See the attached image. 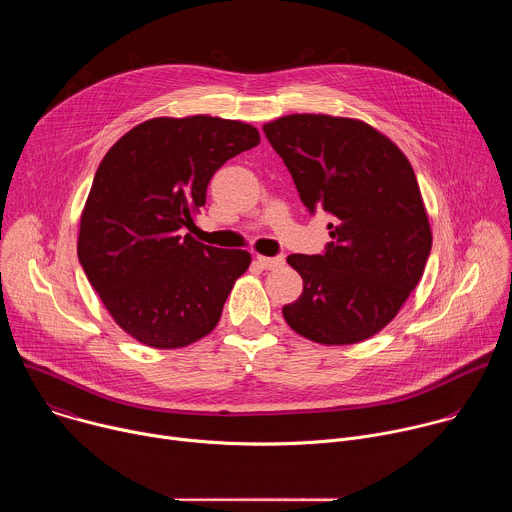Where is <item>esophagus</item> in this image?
<instances>
[{"mask_svg":"<svg viewBox=\"0 0 512 512\" xmlns=\"http://www.w3.org/2000/svg\"><path fill=\"white\" fill-rule=\"evenodd\" d=\"M257 263L263 267V269H275V267H281L285 263V259L279 255V257H265V255H257Z\"/></svg>","mask_w":512,"mask_h":512,"instance_id":"esophagus-1","label":"esophagus"}]
</instances>
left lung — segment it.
Segmentation results:
<instances>
[{"instance_id": "obj_1", "label": "left lung", "mask_w": 512, "mask_h": 512, "mask_svg": "<svg viewBox=\"0 0 512 512\" xmlns=\"http://www.w3.org/2000/svg\"><path fill=\"white\" fill-rule=\"evenodd\" d=\"M263 131L306 208L334 216L324 255L287 257L304 291L283 306L285 322L328 346L375 336L411 296L431 251L409 160L379 129L350 117L294 113Z\"/></svg>"}]
</instances>
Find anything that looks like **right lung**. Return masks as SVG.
I'll return each mask as SVG.
<instances>
[{"mask_svg":"<svg viewBox=\"0 0 512 512\" xmlns=\"http://www.w3.org/2000/svg\"><path fill=\"white\" fill-rule=\"evenodd\" d=\"M259 141L253 125L235 119L154 117L105 154L77 251L107 312L137 342L182 348L221 320L251 255L204 245L184 229L194 227L214 172Z\"/></svg>","mask_w":512,"mask_h":512,"instance_id":"1","label":"right lung"}]
</instances>
